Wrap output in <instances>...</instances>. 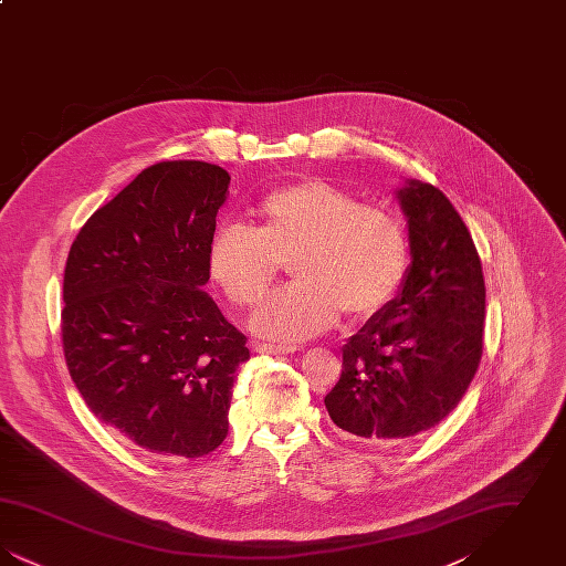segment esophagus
Here are the masks:
<instances>
[{"label": "esophagus", "instance_id": "esophagus-1", "mask_svg": "<svg viewBox=\"0 0 566 566\" xmlns=\"http://www.w3.org/2000/svg\"><path fill=\"white\" fill-rule=\"evenodd\" d=\"M252 350L259 352V354L280 356V354H295L296 348L295 346H275V344H265V342H254Z\"/></svg>", "mask_w": 566, "mask_h": 566}]
</instances>
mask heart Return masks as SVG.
<instances>
[{
    "mask_svg": "<svg viewBox=\"0 0 566 566\" xmlns=\"http://www.w3.org/2000/svg\"><path fill=\"white\" fill-rule=\"evenodd\" d=\"M295 277L252 316V328L273 342H303L342 314L367 321L403 286L409 240L403 222L326 180L273 190L252 222L224 224L210 245V273L233 305L261 301L282 265Z\"/></svg>",
    "mask_w": 566,
    "mask_h": 566,
    "instance_id": "heart-1",
    "label": "heart"
}]
</instances>
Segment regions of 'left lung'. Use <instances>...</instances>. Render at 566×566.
<instances>
[{
  "mask_svg": "<svg viewBox=\"0 0 566 566\" xmlns=\"http://www.w3.org/2000/svg\"><path fill=\"white\" fill-rule=\"evenodd\" d=\"M403 286L344 346L342 377L324 397L331 420L388 446L439 424L462 399L484 350L485 286L471 233L450 199L407 180Z\"/></svg>",
  "mask_w": 566,
  "mask_h": 566,
  "instance_id": "obj_1",
  "label": "left lung"
}]
</instances>
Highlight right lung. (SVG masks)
Instances as JSON below:
<instances>
[{
	"label": "right lung",
	"instance_id": "right-lung-1",
	"mask_svg": "<svg viewBox=\"0 0 566 566\" xmlns=\"http://www.w3.org/2000/svg\"><path fill=\"white\" fill-rule=\"evenodd\" d=\"M231 176L163 161L91 216L70 248L61 335L95 418L157 458H199L229 432L245 335L203 291Z\"/></svg>",
	"mask_w": 566,
	"mask_h": 566
}]
</instances>
